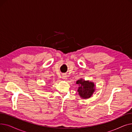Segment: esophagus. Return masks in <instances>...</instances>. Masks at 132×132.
Instances as JSON below:
<instances>
[{
  "label": "esophagus",
  "instance_id": "34e87169",
  "mask_svg": "<svg viewBox=\"0 0 132 132\" xmlns=\"http://www.w3.org/2000/svg\"><path fill=\"white\" fill-rule=\"evenodd\" d=\"M62 79H63L64 80H66L67 79V77L66 75H62Z\"/></svg>",
  "mask_w": 132,
  "mask_h": 132
}]
</instances>
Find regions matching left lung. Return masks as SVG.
<instances>
[{"mask_svg":"<svg viewBox=\"0 0 132 132\" xmlns=\"http://www.w3.org/2000/svg\"><path fill=\"white\" fill-rule=\"evenodd\" d=\"M77 84L79 85L78 92L81 97L84 99L91 97L95 91V85L92 82L86 81L81 79L77 81Z\"/></svg>","mask_w":132,"mask_h":132,"instance_id":"1","label":"left lung"}]
</instances>
